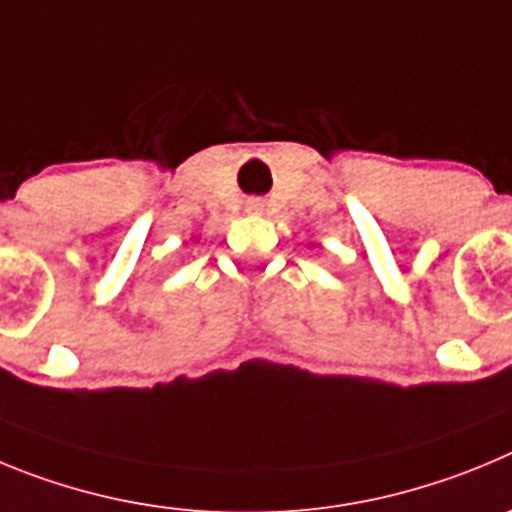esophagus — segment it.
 <instances>
[{"mask_svg":"<svg viewBox=\"0 0 512 512\" xmlns=\"http://www.w3.org/2000/svg\"><path fill=\"white\" fill-rule=\"evenodd\" d=\"M260 209H262V204L257 199L247 201V211H255V214H257V211H260Z\"/></svg>","mask_w":512,"mask_h":512,"instance_id":"esophagus-1","label":"esophagus"}]
</instances>
